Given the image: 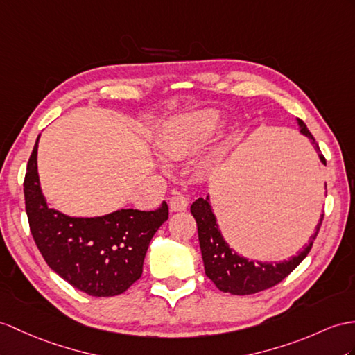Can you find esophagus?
Here are the masks:
<instances>
[{
  "label": "esophagus",
  "mask_w": 355,
  "mask_h": 355,
  "mask_svg": "<svg viewBox=\"0 0 355 355\" xmlns=\"http://www.w3.org/2000/svg\"><path fill=\"white\" fill-rule=\"evenodd\" d=\"M170 209L173 212H180V211H185L187 206H188V198L180 193V191H175L170 198Z\"/></svg>",
  "instance_id": "34e87169"
}]
</instances>
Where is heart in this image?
<instances>
[{
  "label": "heart",
  "instance_id": "b5f03b06",
  "mask_svg": "<svg viewBox=\"0 0 355 355\" xmlns=\"http://www.w3.org/2000/svg\"><path fill=\"white\" fill-rule=\"evenodd\" d=\"M221 116L217 110L203 108L173 117L161 128L157 143L168 159H187L200 152L209 138L217 132Z\"/></svg>",
  "mask_w": 355,
  "mask_h": 355
}]
</instances>
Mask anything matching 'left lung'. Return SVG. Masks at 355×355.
Returning a JSON list of instances; mask_svg holds the SVG:
<instances>
[{
  "instance_id": "8db88e82",
  "label": "left lung",
  "mask_w": 355,
  "mask_h": 355,
  "mask_svg": "<svg viewBox=\"0 0 355 355\" xmlns=\"http://www.w3.org/2000/svg\"><path fill=\"white\" fill-rule=\"evenodd\" d=\"M297 123L300 132L309 138L310 144L318 152L319 161L325 166V158L319 152V146L315 141L313 135L310 134L302 120L297 119ZM322 194L327 196V184H324V193L322 187L319 188V196L322 197ZM191 214L197 223L198 244H200L202 250L205 272L220 291L229 292L232 295H252V293L272 288L284 277H288L302 262V259L309 254L324 218V214H321V218L316 224L315 232L310 235L309 243L301 252L297 253V256H292L288 261L280 262H262L254 261V259H247L230 248L227 241L221 235L217 217L212 211L209 196L205 198H197L191 205Z\"/></svg>"
}]
</instances>
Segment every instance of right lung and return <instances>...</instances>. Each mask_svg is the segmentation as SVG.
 Wrapping results in <instances>:
<instances>
[{"instance_id": "obj_1", "label": "right lung", "mask_w": 355, "mask_h": 355, "mask_svg": "<svg viewBox=\"0 0 355 355\" xmlns=\"http://www.w3.org/2000/svg\"><path fill=\"white\" fill-rule=\"evenodd\" d=\"M39 138L24 180L25 211L39 252L51 270L87 295L123 293L141 277L150 241L168 220L167 203L149 212L117 209L101 217H71L53 209L40 188Z\"/></svg>"}]
</instances>
